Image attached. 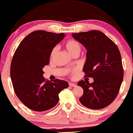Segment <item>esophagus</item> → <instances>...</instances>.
<instances>
[{"label":"esophagus","mask_w":133,"mask_h":133,"mask_svg":"<svg viewBox=\"0 0 133 133\" xmlns=\"http://www.w3.org/2000/svg\"><path fill=\"white\" fill-rule=\"evenodd\" d=\"M69 85L70 87H76V84H74V83H72V82L69 83Z\"/></svg>","instance_id":"34e87169"}]
</instances>
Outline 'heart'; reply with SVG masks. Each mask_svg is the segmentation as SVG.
Wrapping results in <instances>:
<instances>
[{"mask_svg": "<svg viewBox=\"0 0 133 133\" xmlns=\"http://www.w3.org/2000/svg\"><path fill=\"white\" fill-rule=\"evenodd\" d=\"M65 48L70 54H71L72 56H74L76 54H80L81 51V45L80 44L79 42H78L77 41L74 40V39H70L67 41L65 44ZM57 51V48L55 47L53 48L52 51H51V57H52L55 55Z\"/></svg>", "mask_w": 133, "mask_h": 133, "instance_id": "heart-1", "label": "heart"}]
</instances>
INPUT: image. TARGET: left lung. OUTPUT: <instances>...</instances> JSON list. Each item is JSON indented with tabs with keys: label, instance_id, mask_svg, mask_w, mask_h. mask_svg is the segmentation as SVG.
Instances as JSON below:
<instances>
[{
	"label": "left lung",
	"instance_id": "8db88e82",
	"mask_svg": "<svg viewBox=\"0 0 133 133\" xmlns=\"http://www.w3.org/2000/svg\"><path fill=\"white\" fill-rule=\"evenodd\" d=\"M72 37L87 49L83 71L94 82L81 81L78 85L84 90L79 98L82 105L99 110L111 104L116 98L123 79V68L117 46L98 30L72 33Z\"/></svg>",
	"mask_w": 133,
	"mask_h": 133
}]
</instances>
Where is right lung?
Masks as SVG:
<instances>
[{"mask_svg": "<svg viewBox=\"0 0 133 133\" xmlns=\"http://www.w3.org/2000/svg\"><path fill=\"white\" fill-rule=\"evenodd\" d=\"M64 33L38 30L27 35L16 49L10 65V77L19 100L28 108L43 111L59 102V94L68 87L64 81H46L43 68L48 65L52 49Z\"/></svg>", "mask_w": 133, "mask_h": 133, "instance_id": "right-lung-1", "label": "right lung"}]
</instances>
